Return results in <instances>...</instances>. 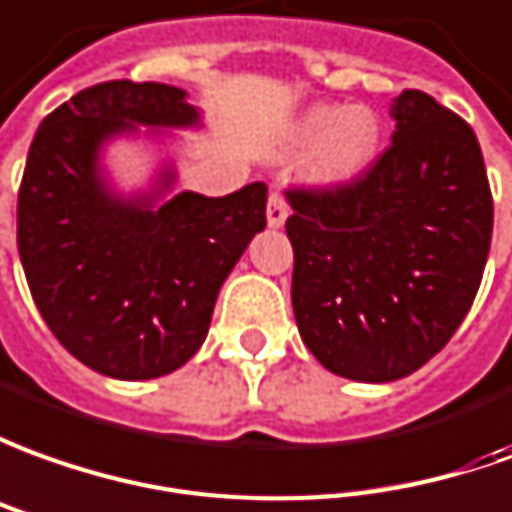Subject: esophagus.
Returning a JSON list of instances; mask_svg holds the SVG:
<instances>
[{
  "label": "esophagus",
  "mask_w": 512,
  "mask_h": 512,
  "mask_svg": "<svg viewBox=\"0 0 512 512\" xmlns=\"http://www.w3.org/2000/svg\"><path fill=\"white\" fill-rule=\"evenodd\" d=\"M287 217H290L287 200L278 195V192H273L270 200H267V225H270V228H281V225L287 222Z\"/></svg>",
  "instance_id": "esophagus-1"
}]
</instances>
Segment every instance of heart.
Returning a JSON list of instances; mask_svg holds the SVG:
<instances>
[{
	"label": "heart",
	"instance_id": "1",
	"mask_svg": "<svg viewBox=\"0 0 512 512\" xmlns=\"http://www.w3.org/2000/svg\"><path fill=\"white\" fill-rule=\"evenodd\" d=\"M379 142L382 125L368 108L315 105L290 130L292 147H317L312 178L326 186L359 178L373 164Z\"/></svg>",
	"mask_w": 512,
	"mask_h": 512
}]
</instances>
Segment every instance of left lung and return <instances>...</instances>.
<instances>
[{
  "mask_svg": "<svg viewBox=\"0 0 512 512\" xmlns=\"http://www.w3.org/2000/svg\"><path fill=\"white\" fill-rule=\"evenodd\" d=\"M393 144L351 183L290 189L292 312L317 362L354 382L426 365L468 315L493 197L471 125L407 88Z\"/></svg>",
  "mask_w": 512,
  "mask_h": 512,
  "instance_id": "obj_1",
  "label": "left lung"
}]
</instances>
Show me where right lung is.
<instances>
[{
    "mask_svg": "<svg viewBox=\"0 0 512 512\" xmlns=\"http://www.w3.org/2000/svg\"><path fill=\"white\" fill-rule=\"evenodd\" d=\"M139 125L197 128L186 91L111 80L77 91L41 122L19 189V256L52 334L111 379H158L186 365L209 334L222 281L264 231L267 186L225 197L181 192L164 167L153 192L116 195L102 147Z\"/></svg>",
    "mask_w": 512,
    "mask_h": 512,
    "instance_id": "add662e5",
    "label": "right lung"
}]
</instances>
